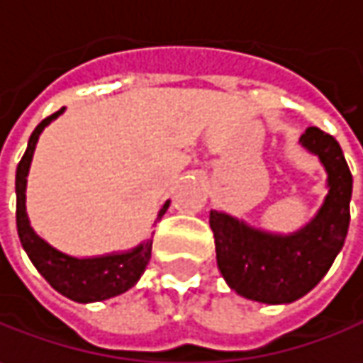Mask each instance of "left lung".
Wrapping results in <instances>:
<instances>
[{
	"instance_id": "8db88e82",
	"label": "left lung",
	"mask_w": 363,
	"mask_h": 363,
	"mask_svg": "<svg viewBox=\"0 0 363 363\" xmlns=\"http://www.w3.org/2000/svg\"><path fill=\"white\" fill-rule=\"evenodd\" d=\"M298 142L327 172L323 205L308 223L292 233H274L229 213H209L219 272L231 291L264 305L294 303L313 291L337 258L350 228L354 181L337 140L308 128Z\"/></svg>"
}]
</instances>
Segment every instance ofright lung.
<instances>
[{"label": "right lung", "instance_id": "obj_1", "mask_svg": "<svg viewBox=\"0 0 363 363\" xmlns=\"http://www.w3.org/2000/svg\"><path fill=\"white\" fill-rule=\"evenodd\" d=\"M60 113H65V107L52 113L50 118L42 119L28 140V148L16 170V223H18V235H20L22 247L32 264L36 266V270L44 276V280L62 296L71 298L74 303L87 305V303L107 301L134 286L150 262L152 240H144L142 244L125 252L79 258V256H71V254L56 250L55 245H50L44 238H40L30 225L28 211H26V184H28L32 156L36 150L40 134ZM168 205L170 201H166L160 207L154 223L162 219Z\"/></svg>", "mask_w": 363, "mask_h": 363}]
</instances>
